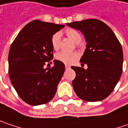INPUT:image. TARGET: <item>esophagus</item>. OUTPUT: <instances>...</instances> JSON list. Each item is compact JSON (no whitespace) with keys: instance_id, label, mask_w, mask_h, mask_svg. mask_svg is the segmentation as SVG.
Listing matches in <instances>:
<instances>
[{"instance_id":"obj_1","label":"esophagus","mask_w":128,"mask_h":128,"mask_svg":"<svg viewBox=\"0 0 128 128\" xmlns=\"http://www.w3.org/2000/svg\"><path fill=\"white\" fill-rule=\"evenodd\" d=\"M70 68V66H69V65H66V69H68Z\"/></svg>"}]
</instances>
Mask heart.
Listing matches in <instances>:
<instances>
[{
    "mask_svg": "<svg viewBox=\"0 0 128 128\" xmlns=\"http://www.w3.org/2000/svg\"><path fill=\"white\" fill-rule=\"evenodd\" d=\"M66 36L75 44H78L81 41L82 37L79 32L74 29H68L66 31ZM51 44L52 48L54 50H58L60 44V33L55 32L51 38ZM78 58V54L76 52H60L55 54V59L60 62H62L64 64H72Z\"/></svg>",
    "mask_w": 128,
    "mask_h": 128,
    "instance_id": "b5f03b06",
    "label": "heart"
}]
</instances>
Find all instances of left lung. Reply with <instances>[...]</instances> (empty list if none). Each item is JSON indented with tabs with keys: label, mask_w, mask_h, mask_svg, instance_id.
I'll return each mask as SVG.
<instances>
[{
	"label": "left lung",
	"mask_w": 128,
	"mask_h": 128,
	"mask_svg": "<svg viewBox=\"0 0 128 128\" xmlns=\"http://www.w3.org/2000/svg\"><path fill=\"white\" fill-rule=\"evenodd\" d=\"M66 25L80 30L87 43L80 62L87 64V69L71 67L76 72L72 82L74 90L83 100L100 101L112 92L121 77L122 46L112 30L99 20L90 19Z\"/></svg>",
	"instance_id": "8db88e82"
}]
</instances>
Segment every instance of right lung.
<instances>
[{"mask_svg": "<svg viewBox=\"0 0 128 128\" xmlns=\"http://www.w3.org/2000/svg\"><path fill=\"white\" fill-rule=\"evenodd\" d=\"M64 27L33 20L23 28L11 45L8 59L10 80L18 96L30 105L46 104L56 93L65 65L54 60L52 68H44V66L53 58L52 36Z\"/></svg>", "mask_w": 128, "mask_h": 128, "instance_id": "1", "label": "right lung"}]
</instances>
